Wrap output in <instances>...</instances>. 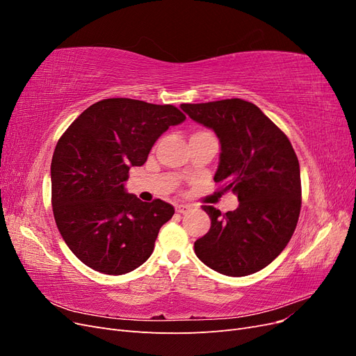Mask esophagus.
<instances>
[{"mask_svg":"<svg viewBox=\"0 0 356 356\" xmlns=\"http://www.w3.org/2000/svg\"><path fill=\"white\" fill-rule=\"evenodd\" d=\"M175 209L179 213H187L191 209V207H190V204H186V203H178V204H175Z\"/></svg>","mask_w":356,"mask_h":356,"instance_id":"obj_1","label":"esophagus"}]
</instances>
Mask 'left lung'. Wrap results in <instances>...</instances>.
<instances>
[{
    "label": "left lung",
    "instance_id": "left-lung-1",
    "mask_svg": "<svg viewBox=\"0 0 356 356\" xmlns=\"http://www.w3.org/2000/svg\"><path fill=\"white\" fill-rule=\"evenodd\" d=\"M193 120L217 134L221 153L213 181L239 200L221 213L207 207L211 229L195 252L212 270L248 276L284 251L301 208L300 165L286 135L257 105L243 99L182 104Z\"/></svg>",
    "mask_w": 356,
    "mask_h": 356
}]
</instances>
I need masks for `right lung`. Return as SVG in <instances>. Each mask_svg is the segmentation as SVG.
Wrapping results in <instances>:
<instances>
[{"label":"right lung","instance_id":"add662e5","mask_svg":"<svg viewBox=\"0 0 356 356\" xmlns=\"http://www.w3.org/2000/svg\"><path fill=\"white\" fill-rule=\"evenodd\" d=\"M184 120L174 105L110 98L90 105L60 136L50 168L53 215L81 263L117 276L148 260L175 209L129 195L124 182L159 136Z\"/></svg>","mask_w":356,"mask_h":356}]
</instances>
